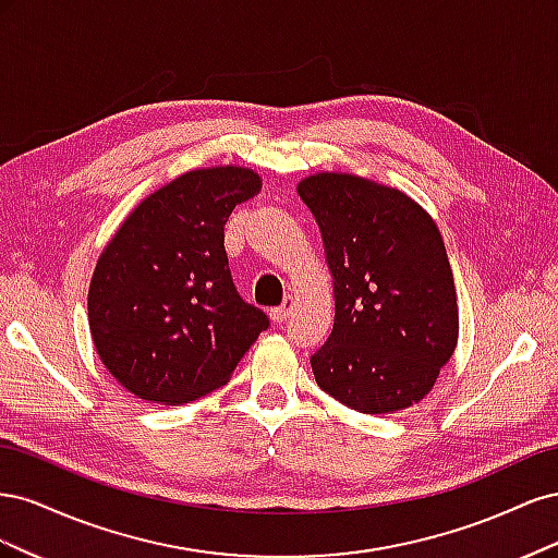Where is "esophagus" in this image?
Listing matches in <instances>:
<instances>
[{
	"label": "esophagus",
	"mask_w": 558,
	"mask_h": 558,
	"mask_svg": "<svg viewBox=\"0 0 558 558\" xmlns=\"http://www.w3.org/2000/svg\"><path fill=\"white\" fill-rule=\"evenodd\" d=\"M293 307H295V300L293 298H286L279 307L269 310V316H272V320H277V324H281V320L293 312Z\"/></svg>",
	"instance_id": "obj_1"
}]
</instances>
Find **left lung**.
Segmentation results:
<instances>
[{
	"label": "left lung",
	"mask_w": 558,
	"mask_h": 558,
	"mask_svg": "<svg viewBox=\"0 0 558 558\" xmlns=\"http://www.w3.org/2000/svg\"><path fill=\"white\" fill-rule=\"evenodd\" d=\"M335 279V324L312 353L316 384L363 414L424 398L459 337L442 234L412 197L351 174L298 185Z\"/></svg>",
	"instance_id": "left-lung-1"
}]
</instances>
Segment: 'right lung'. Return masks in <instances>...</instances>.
I'll return each mask as SVG.
<instances>
[{
	"instance_id": "1",
	"label": "right lung",
	"mask_w": 558,
	"mask_h": 558,
	"mask_svg": "<svg viewBox=\"0 0 558 558\" xmlns=\"http://www.w3.org/2000/svg\"><path fill=\"white\" fill-rule=\"evenodd\" d=\"M260 191L244 167L185 172L134 209L99 256L88 320L130 393L181 404L228 381L269 318L234 289L223 228Z\"/></svg>"
}]
</instances>
